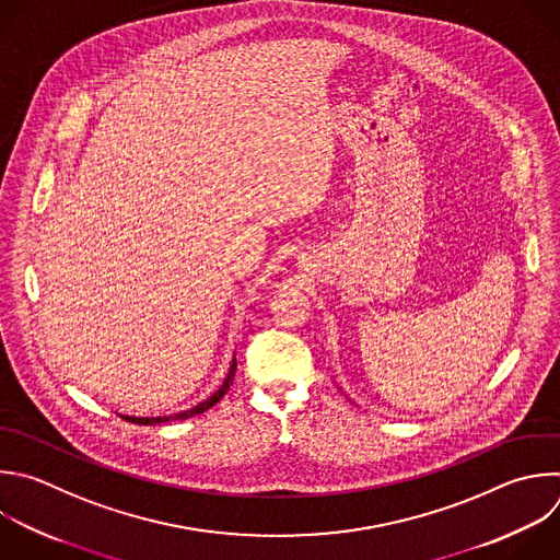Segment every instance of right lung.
Masks as SVG:
<instances>
[{"label": "right lung", "instance_id": "obj_1", "mask_svg": "<svg viewBox=\"0 0 560 560\" xmlns=\"http://www.w3.org/2000/svg\"><path fill=\"white\" fill-rule=\"evenodd\" d=\"M235 371H237V358L233 355V360H231V366H229V374H226V378H224V383L211 394V396H207L205 400H200L198 405H194V407H189V409H184V411H168V413H160V416H129V413H118L120 418H125L127 422H133V424H162V422H173V420H189V418H194V416H200V413H205V411H209L211 407H215L222 398H224V394L231 389V385H233V381H235Z\"/></svg>", "mask_w": 560, "mask_h": 560}]
</instances>
